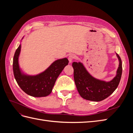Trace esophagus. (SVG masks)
<instances>
[{
    "label": "esophagus",
    "instance_id": "obj_1",
    "mask_svg": "<svg viewBox=\"0 0 133 133\" xmlns=\"http://www.w3.org/2000/svg\"><path fill=\"white\" fill-rule=\"evenodd\" d=\"M75 59V55L74 54H71L69 56V57H68V60H69L70 63H71L73 62V60H74Z\"/></svg>",
    "mask_w": 133,
    "mask_h": 133
}]
</instances>
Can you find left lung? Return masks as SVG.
I'll list each match as a JSON object with an SVG mask.
<instances>
[{
  "mask_svg": "<svg viewBox=\"0 0 133 133\" xmlns=\"http://www.w3.org/2000/svg\"><path fill=\"white\" fill-rule=\"evenodd\" d=\"M119 65L115 77L109 82L96 79L91 76L81 63L74 62V79L80 95L91 101L100 102L110 96L117 88L122 74V62L119 55Z\"/></svg>",
  "mask_w": 133,
  "mask_h": 133,
  "instance_id": "1",
  "label": "left lung"
}]
</instances>
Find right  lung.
<instances>
[{"mask_svg": "<svg viewBox=\"0 0 133 133\" xmlns=\"http://www.w3.org/2000/svg\"><path fill=\"white\" fill-rule=\"evenodd\" d=\"M21 49L20 45L15 52L13 62L14 75L19 86L25 93L34 97H43L49 95L58 76L68 64V59L56 60L45 71L39 75L27 76L22 74L19 69L18 58Z\"/></svg>", "mask_w": 133, "mask_h": 133, "instance_id": "add662e5", "label": "right lung"}]
</instances>
